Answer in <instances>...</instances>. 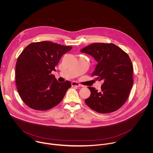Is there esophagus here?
I'll use <instances>...</instances> for the list:
<instances>
[{"mask_svg": "<svg viewBox=\"0 0 153 153\" xmlns=\"http://www.w3.org/2000/svg\"><path fill=\"white\" fill-rule=\"evenodd\" d=\"M71 84H72V87H81V85L76 82H72L71 83Z\"/></svg>", "mask_w": 153, "mask_h": 153, "instance_id": "34e87169", "label": "esophagus"}]
</instances>
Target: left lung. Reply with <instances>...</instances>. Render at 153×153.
Segmentation results:
<instances>
[{
	"label": "left lung",
	"mask_w": 153,
	"mask_h": 153,
	"mask_svg": "<svg viewBox=\"0 0 153 153\" xmlns=\"http://www.w3.org/2000/svg\"><path fill=\"white\" fill-rule=\"evenodd\" d=\"M97 62L92 75L103 80L100 91L88 87L91 95L85 102L91 109L102 114L121 108L127 101L133 85V66L127 53L113 44L94 43L80 51Z\"/></svg>",
	"instance_id": "left-lung-1"
}]
</instances>
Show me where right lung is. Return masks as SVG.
Segmentation results:
<instances>
[{"mask_svg":"<svg viewBox=\"0 0 153 153\" xmlns=\"http://www.w3.org/2000/svg\"><path fill=\"white\" fill-rule=\"evenodd\" d=\"M72 49L50 41L27 45L16 64V85L22 101L29 107L46 111L58 105L71 87L69 81L58 82L51 74L62 56Z\"/></svg>","mask_w":153,"mask_h":153,"instance_id":"right-lung-1","label":"right lung"}]
</instances>
